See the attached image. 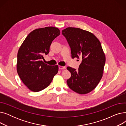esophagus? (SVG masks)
<instances>
[{
    "instance_id": "1",
    "label": "esophagus",
    "mask_w": 126,
    "mask_h": 126,
    "mask_svg": "<svg viewBox=\"0 0 126 126\" xmlns=\"http://www.w3.org/2000/svg\"><path fill=\"white\" fill-rule=\"evenodd\" d=\"M65 66H59V69H65Z\"/></svg>"
}]
</instances>
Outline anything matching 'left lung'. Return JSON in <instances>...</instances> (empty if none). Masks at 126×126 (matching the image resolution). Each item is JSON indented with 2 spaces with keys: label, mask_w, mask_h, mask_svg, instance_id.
Masks as SVG:
<instances>
[{
  "label": "left lung",
  "mask_w": 126,
  "mask_h": 126,
  "mask_svg": "<svg viewBox=\"0 0 126 126\" xmlns=\"http://www.w3.org/2000/svg\"><path fill=\"white\" fill-rule=\"evenodd\" d=\"M62 34L69 44L72 58L82 60L78 70L67 67L71 73L67 84L78 94H88L96 87L103 76L106 58L101 44L93 34L79 28H67Z\"/></svg>",
  "instance_id": "obj_1"
}]
</instances>
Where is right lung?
Here are the masks:
<instances>
[{"label":"right lung","mask_w":126,"mask_h":126,"mask_svg":"<svg viewBox=\"0 0 126 126\" xmlns=\"http://www.w3.org/2000/svg\"><path fill=\"white\" fill-rule=\"evenodd\" d=\"M60 34L58 28L51 26L35 30L26 37L19 49L18 74L32 91L38 92L47 87L58 73V65H48L42 59L48 54L52 41Z\"/></svg>","instance_id":"obj_1"}]
</instances>
